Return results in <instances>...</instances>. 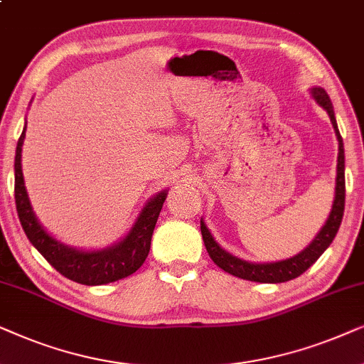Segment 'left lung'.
Instances as JSON below:
<instances>
[{"label": "left lung", "instance_id": "1", "mask_svg": "<svg viewBox=\"0 0 364 364\" xmlns=\"http://www.w3.org/2000/svg\"><path fill=\"white\" fill-rule=\"evenodd\" d=\"M313 98L318 101V105H321L324 109L328 111L329 119H331L334 133H336L338 143H340V153H338V173H336V196H334L333 210L329 215L326 225L321 228V231L318 232L316 238L313 240V243L308 246L306 250L301 251L294 258L278 261V263H266V264H255L248 263V261L238 259L230 253H226L225 250H221L215 240H213L211 232L205 226V223L201 221V235L203 241H205L206 251L210 255V258L215 261L216 266H220L221 269H225L226 273L232 276H238V278L250 279V281H258V283H284V281L298 278L299 274H303L319 256L324 253V250L331 245V241L336 236L338 230H340L341 220H343V211H345V148H343V138L340 132H338L336 118H334L333 105L326 91L321 88H314Z\"/></svg>", "mask_w": 364, "mask_h": 364}]
</instances>
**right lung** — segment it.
Here are the masks:
<instances>
[{
  "instance_id": "1",
  "label": "right lung",
  "mask_w": 364,
  "mask_h": 364,
  "mask_svg": "<svg viewBox=\"0 0 364 364\" xmlns=\"http://www.w3.org/2000/svg\"><path fill=\"white\" fill-rule=\"evenodd\" d=\"M26 128V126H24ZM24 139V129L18 139L16 156H14V201L19 223L31 245L40 251L48 263L61 273L65 278L76 283L88 284H106L133 274L144 263L151 246V236L156 225L159 211L166 191L158 193L151 201L144 206L138 221L134 223L129 235L121 243L111 246L103 251H77L68 246H63L51 238L40 226L33 215L26 190H24L23 171H21V146Z\"/></svg>"
}]
</instances>
